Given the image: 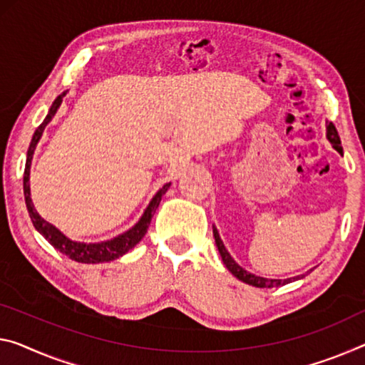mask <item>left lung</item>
<instances>
[{
  "mask_svg": "<svg viewBox=\"0 0 365 365\" xmlns=\"http://www.w3.org/2000/svg\"><path fill=\"white\" fill-rule=\"evenodd\" d=\"M327 138L331 142L333 148L336 151H339L341 155H343V147H341V140H339V135H338V130H336V127L333 122H327ZM214 238H215V245L218 248V253H220L222 256V261L223 264L227 266V269L230 272L233 274L235 277L243 280V282L250 284V285H255V287H261V289H271V287H279V285H285L289 284L290 280L292 279H300V276L297 277H292V279H266V277H259V276H255V274H251L248 271H245L243 267L238 266L237 262H235V259L232 256H230V253L227 251L225 246H223V241L220 240V235H218L217 228L214 227Z\"/></svg>",
  "mask_w": 365,
  "mask_h": 365,
  "instance_id": "8db88e82",
  "label": "left lung"
}]
</instances>
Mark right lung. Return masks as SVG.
Wrapping results in <instances>:
<instances>
[{
	"instance_id": "add662e5",
	"label": "right lung",
	"mask_w": 365,
	"mask_h": 365,
	"mask_svg": "<svg viewBox=\"0 0 365 365\" xmlns=\"http://www.w3.org/2000/svg\"><path fill=\"white\" fill-rule=\"evenodd\" d=\"M65 94L66 91L61 93L60 96L53 101V104L50 106L48 114L46 115V119H43L42 124L36 128V132H34L32 140H31L29 150H27V160H26V170H24V199H26L27 212H29V217L37 232L41 233L55 250H58L60 253L68 256L70 259L76 262H85V264H98V262L114 261L122 255H125L128 250H132L133 246H135L138 241L145 237V233H147L148 225L151 222V217H153L156 209H158L161 197L166 194V190L171 186V182L165 184V186L155 194V197L150 200L148 207L145 209L143 215L140 217V220L135 223V225H133L130 230H127L125 233L119 235V237L108 241H101V243H80V241H73L70 238H66L58 228H55L53 225H50L48 222L43 220V218L37 214V210L34 209V204L31 199V187H29L31 161H32L34 150H36L38 140H41L43 133V128L47 127L50 120H52V117L57 114Z\"/></svg>"
}]
</instances>
